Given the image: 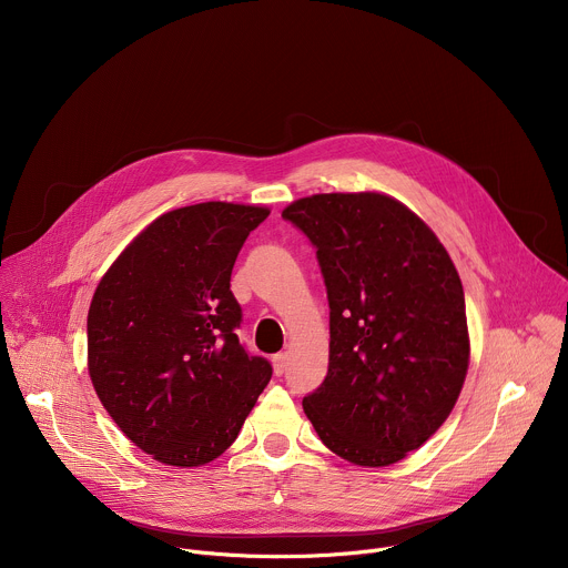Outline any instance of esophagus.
<instances>
[{"mask_svg": "<svg viewBox=\"0 0 568 568\" xmlns=\"http://www.w3.org/2000/svg\"><path fill=\"white\" fill-rule=\"evenodd\" d=\"M272 364H274V373L276 375H283L285 368H287V353H278L272 357Z\"/></svg>", "mask_w": 568, "mask_h": 568, "instance_id": "obj_1", "label": "esophagus"}]
</instances>
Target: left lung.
Returning a JSON list of instances; mask_svg holds the SVG:
<instances>
[{
	"label": "left lung",
	"instance_id": "8db88e82",
	"mask_svg": "<svg viewBox=\"0 0 568 568\" xmlns=\"http://www.w3.org/2000/svg\"><path fill=\"white\" fill-rule=\"evenodd\" d=\"M283 217L301 229L331 305V362L303 397L331 452L402 460L452 414L469 364L465 294L436 233L382 193H321Z\"/></svg>",
	"mask_w": 568,
	"mask_h": 568
}]
</instances>
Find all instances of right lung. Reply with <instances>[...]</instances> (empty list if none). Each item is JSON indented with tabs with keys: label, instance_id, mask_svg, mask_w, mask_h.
Masks as SVG:
<instances>
[{
	"label": "right lung",
	"instance_id": "obj_1",
	"mask_svg": "<svg viewBox=\"0 0 568 568\" xmlns=\"http://www.w3.org/2000/svg\"><path fill=\"white\" fill-rule=\"evenodd\" d=\"M270 209L204 202L148 224L101 278L88 366L119 429L159 463L217 458L272 377L240 344L231 270Z\"/></svg>",
	"mask_w": 568,
	"mask_h": 568
}]
</instances>
